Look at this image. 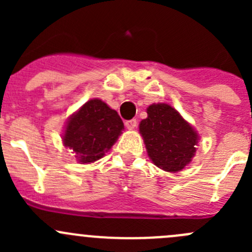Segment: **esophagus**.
Wrapping results in <instances>:
<instances>
[{
    "instance_id": "obj_1",
    "label": "esophagus",
    "mask_w": 252,
    "mask_h": 252,
    "mask_svg": "<svg viewBox=\"0 0 252 252\" xmlns=\"http://www.w3.org/2000/svg\"><path fill=\"white\" fill-rule=\"evenodd\" d=\"M136 126H138V122H136V119H130V121L126 122V126L128 129H135Z\"/></svg>"
}]
</instances>
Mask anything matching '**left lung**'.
Instances as JSON below:
<instances>
[{"mask_svg":"<svg viewBox=\"0 0 252 252\" xmlns=\"http://www.w3.org/2000/svg\"><path fill=\"white\" fill-rule=\"evenodd\" d=\"M147 155L155 166L167 172H179L196 152L199 135L179 112L167 103L147 107V118L140 122Z\"/></svg>","mask_w":252,"mask_h":252,"instance_id":"1","label":"left lung"}]
</instances>
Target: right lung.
Listing matches in <instances>:
<instances>
[{"instance_id":"1","label":"right lung","mask_w":252,"mask_h":252,"mask_svg":"<svg viewBox=\"0 0 252 252\" xmlns=\"http://www.w3.org/2000/svg\"><path fill=\"white\" fill-rule=\"evenodd\" d=\"M123 129L118 113L103 101L93 98L69 118L63 144L74 151L80 163H91L105 156Z\"/></svg>"}]
</instances>
